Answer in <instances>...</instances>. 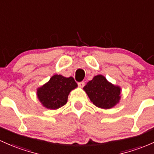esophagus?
Listing matches in <instances>:
<instances>
[{
  "label": "esophagus",
  "instance_id": "34e87169",
  "mask_svg": "<svg viewBox=\"0 0 154 154\" xmlns=\"http://www.w3.org/2000/svg\"><path fill=\"white\" fill-rule=\"evenodd\" d=\"M84 85H85V82H80L78 83V86L80 88H83Z\"/></svg>",
  "mask_w": 154,
  "mask_h": 154
}]
</instances>
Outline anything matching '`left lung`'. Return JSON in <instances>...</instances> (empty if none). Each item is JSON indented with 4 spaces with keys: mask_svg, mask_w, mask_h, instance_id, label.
Here are the masks:
<instances>
[{
    "mask_svg": "<svg viewBox=\"0 0 154 154\" xmlns=\"http://www.w3.org/2000/svg\"><path fill=\"white\" fill-rule=\"evenodd\" d=\"M83 90L91 102L101 109H110L118 104L121 100V88L109 82L104 76L96 75L89 81Z\"/></svg>",
    "mask_w": 154,
    "mask_h": 154,
    "instance_id": "left-lung-1",
    "label": "left lung"
}]
</instances>
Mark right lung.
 <instances>
[{
  "mask_svg": "<svg viewBox=\"0 0 154 154\" xmlns=\"http://www.w3.org/2000/svg\"><path fill=\"white\" fill-rule=\"evenodd\" d=\"M76 88L77 84L72 77L55 74L48 82L37 88V98L43 107L57 109L66 104L69 94Z\"/></svg>",
  "mask_w": 154,
  "mask_h": 154,
  "instance_id": "add662e5",
  "label": "right lung"
}]
</instances>
